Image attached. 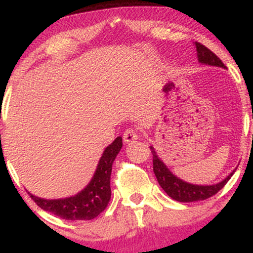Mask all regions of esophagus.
I'll use <instances>...</instances> for the list:
<instances>
[{
	"mask_svg": "<svg viewBox=\"0 0 253 253\" xmlns=\"http://www.w3.org/2000/svg\"><path fill=\"white\" fill-rule=\"evenodd\" d=\"M123 138L126 144L133 143V141L138 140V133H136V130H134L133 128H128L127 130H125Z\"/></svg>",
	"mask_w": 253,
	"mask_h": 253,
	"instance_id": "1",
	"label": "esophagus"
}]
</instances>
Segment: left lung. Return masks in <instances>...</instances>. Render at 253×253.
Returning <instances> with one entry per match:
<instances>
[{"mask_svg": "<svg viewBox=\"0 0 253 253\" xmlns=\"http://www.w3.org/2000/svg\"><path fill=\"white\" fill-rule=\"evenodd\" d=\"M194 46L196 48L199 63L226 69V66L220 60V58H217L210 48H207L200 42H194ZM150 149L153 156V172H155L157 181L171 199L176 200L178 202L202 201V200L215 195L217 191L222 189L223 185L229 181V178L236 171H232L226 178H223L219 183H214V184H194V183L185 182L179 177H177L172 171H170L167 164L159 158L155 151V147L150 146Z\"/></svg>", "mask_w": 253, "mask_h": 253, "instance_id": "8db88e82", "label": "left lung"}]
</instances>
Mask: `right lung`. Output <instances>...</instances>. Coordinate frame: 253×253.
<instances>
[{"mask_svg": "<svg viewBox=\"0 0 253 253\" xmlns=\"http://www.w3.org/2000/svg\"><path fill=\"white\" fill-rule=\"evenodd\" d=\"M123 147V138L118 136L103 151L91 179L76 195L64 199L47 200L30 196L40 208L65 220H91L104 211L108 205L110 190L112 167L118 153Z\"/></svg>", "mask_w": 253, "mask_h": 253, "instance_id": "right-lung-1", "label": "right lung"}]
</instances>
